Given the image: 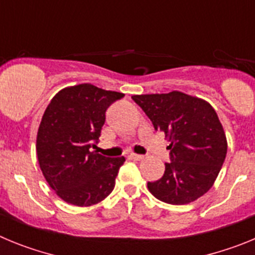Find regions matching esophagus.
<instances>
[{"label":"esophagus","instance_id":"esophagus-1","mask_svg":"<svg viewBox=\"0 0 255 255\" xmlns=\"http://www.w3.org/2000/svg\"><path fill=\"white\" fill-rule=\"evenodd\" d=\"M130 157H131L132 159H135V161H141V159L144 158V155L136 154V153H131V154H130Z\"/></svg>","mask_w":255,"mask_h":255}]
</instances>
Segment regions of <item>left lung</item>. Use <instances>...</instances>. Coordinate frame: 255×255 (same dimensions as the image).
I'll use <instances>...</instances> for the list:
<instances>
[{"label":"left lung","instance_id":"obj_1","mask_svg":"<svg viewBox=\"0 0 255 255\" xmlns=\"http://www.w3.org/2000/svg\"><path fill=\"white\" fill-rule=\"evenodd\" d=\"M132 100L155 130L170 139V163L163 176L148 182L153 197L181 206L197 200L213 186L227 153V139L215 108L207 101L172 91L140 94Z\"/></svg>","mask_w":255,"mask_h":255}]
</instances>
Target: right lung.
<instances>
[{"mask_svg": "<svg viewBox=\"0 0 255 255\" xmlns=\"http://www.w3.org/2000/svg\"><path fill=\"white\" fill-rule=\"evenodd\" d=\"M124 93L89 83L61 89L47 106L38 128V163L48 185L66 203L89 207L111 194L125 157L97 150L106 110Z\"/></svg>", "mask_w": 255, "mask_h": 255, "instance_id": "add662e5", "label": "right lung"}]
</instances>
